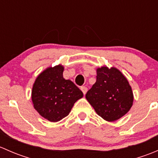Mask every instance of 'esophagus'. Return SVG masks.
Listing matches in <instances>:
<instances>
[{
  "label": "esophagus",
  "instance_id": "obj_1",
  "mask_svg": "<svg viewBox=\"0 0 158 158\" xmlns=\"http://www.w3.org/2000/svg\"><path fill=\"white\" fill-rule=\"evenodd\" d=\"M81 90H82V92H83L84 95H85V93H86L87 91H88V89H87L86 86H82L81 87Z\"/></svg>",
  "mask_w": 158,
  "mask_h": 158
}]
</instances>
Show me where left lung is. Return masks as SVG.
Here are the masks:
<instances>
[{
    "mask_svg": "<svg viewBox=\"0 0 158 158\" xmlns=\"http://www.w3.org/2000/svg\"><path fill=\"white\" fill-rule=\"evenodd\" d=\"M85 98L97 114L108 122L125 115L133 104L131 87L124 75L116 68L97 69L96 82Z\"/></svg>",
    "mask_w": 158,
    "mask_h": 158,
    "instance_id": "8db88e82",
    "label": "left lung"
}]
</instances>
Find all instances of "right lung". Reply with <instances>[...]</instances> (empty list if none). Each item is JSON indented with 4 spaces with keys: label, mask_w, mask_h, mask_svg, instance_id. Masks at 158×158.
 Returning <instances> with one entry per match:
<instances>
[{
    "label": "right lung",
    "mask_w": 158,
    "mask_h": 158,
    "mask_svg": "<svg viewBox=\"0 0 158 158\" xmlns=\"http://www.w3.org/2000/svg\"><path fill=\"white\" fill-rule=\"evenodd\" d=\"M63 66L47 68L38 76L32 89L34 109L49 122H56L69 114L83 93L72 81L63 76Z\"/></svg>",
    "instance_id": "obj_1"
}]
</instances>
